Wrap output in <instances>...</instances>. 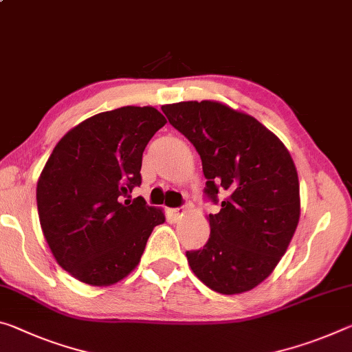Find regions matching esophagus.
<instances>
[{
  "label": "esophagus",
  "instance_id": "obj_1",
  "mask_svg": "<svg viewBox=\"0 0 352 352\" xmlns=\"http://www.w3.org/2000/svg\"><path fill=\"white\" fill-rule=\"evenodd\" d=\"M185 213H186L185 206H178V208H172L170 210V214L174 216V219H180V217L185 216Z\"/></svg>",
  "mask_w": 352,
  "mask_h": 352
}]
</instances>
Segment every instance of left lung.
<instances>
[{
	"label": "left lung",
	"instance_id": "left-lung-1",
	"mask_svg": "<svg viewBox=\"0 0 352 352\" xmlns=\"http://www.w3.org/2000/svg\"><path fill=\"white\" fill-rule=\"evenodd\" d=\"M169 124L196 147L206 178L210 214L204 249L188 250L194 274L222 294L265 280L287 252L299 222V180L288 150L274 133L217 102L161 106Z\"/></svg>",
	"mask_w": 352,
	"mask_h": 352
}]
</instances>
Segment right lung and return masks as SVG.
Returning <instances> with one entry per match:
<instances>
[{"mask_svg":"<svg viewBox=\"0 0 352 352\" xmlns=\"http://www.w3.org/2000/svg\"><path fill=\"white\" fill-rule=\"evenodd\" d=\"M166 119L152 106L92 116L56 144L37 182L42 232L59 266L89 285L135 270L163 211L142 197V153Z\"/></svg>","mask_w":352,"mask_h":352,"instance_id":"obj_1","label":"right lung"}]
</instances>
